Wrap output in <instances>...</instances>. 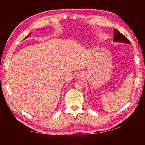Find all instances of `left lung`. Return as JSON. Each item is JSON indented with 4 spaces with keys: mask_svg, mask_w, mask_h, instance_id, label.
Instances as JSON below:
<instances>
[{
    "mask_svg": "<svg viewBox=\"0 0 145 145\" xmlns=\"http://www.w3.org/2000/svg\"><path fill=\"white\" fill-rule=\"evenodd\" d=\"M114 37L113 39V41L115 42H121V43H125L128 44H131L130 41L126 38V36H125L123 34L120 33V32L114 29Z\"/></svg>",
    "mask_w": 145,
    "mask_h": 145,
    "instance_id": "8db88e82",
    "label": "left lung"
}]
</instances>
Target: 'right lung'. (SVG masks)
I'll list each match as a JSON object with an SVG mask.
<instances>
[{
  "label": "right lung",
  "instance_id": "add662e5",
  "mask_svg": "<svg viewBox=\"0 0 145 145\" xmlns=\"http://www.w3.org/2000/svg\"><path fill=\"white\" fill-rule=\"evenodd\" d=\"M29 36V35H28V36H27V37H26V38H27V37H28V36Z\"/></svg>",
  "mask_w": 145,
  "mask_h": 145
}]
</instances>
